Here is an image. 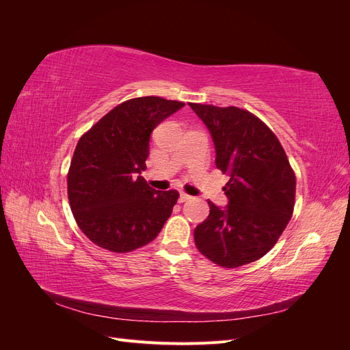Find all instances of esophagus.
<instances>
[{"label": "esophagus", "mask_w": 350, "mask_h": 350, "mask_svg": "<svg viewBox=\"0 0 350 350\" xmlns=\"http://www.w3.org/2000/svg\"><path fill=\"white\" fill-rule=\"evenodd\" d=\"M189 198H191V196H188L185 193H179V203H184V201H187Z\"/></svg>", "instance_id": "esophagus-1"}]
</instances>
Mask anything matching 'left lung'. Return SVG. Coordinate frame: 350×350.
<instances>
[{"label": "left lung", "instance_id": "1", "mask_svg": "<svg viewBox=\"0 0 350 350\" xmlns=\"http://www.w3.org/2000/svg\"><path fill=\"white\" fill-rule=\"evenodd\" d=\"M216 149V167L229 175L228 204L208 201L210 215L194 229L198 251L235 269L274 247L292 217L296 179L280 142L256 115L237 107L189 103Z\"/></svg>", "mask_w": 350, "mask_h": 350}]
</instances>
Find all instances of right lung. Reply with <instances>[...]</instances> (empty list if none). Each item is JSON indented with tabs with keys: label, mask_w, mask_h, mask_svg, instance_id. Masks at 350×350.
<instances>
[{
	"label": "right lung",
	"mask_w": 350,
	"mask_h": 350,
	"mask_svg": "<svg viewBox=\"0 0 350 350\" xmlns=\"http://www.w3.org/2000/svg\"><path fill=\"white\" fill-rule=\"evenodd\" d=\"M183 107L157 96L130 99L81 135L67 176L68 200L79 228L96 245L130 252L162 230L179 194L153 189L142 172L152 131Z\"/></svg>",
	"instance_id": "add662e5"
}]
</instances>
